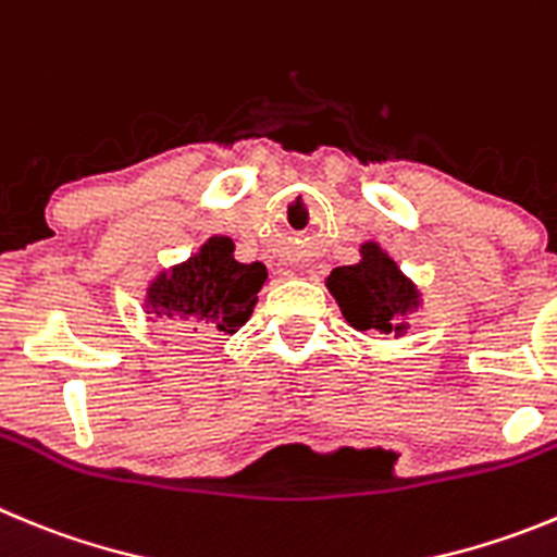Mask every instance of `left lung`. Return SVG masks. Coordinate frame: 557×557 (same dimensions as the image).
<instances>
[{
	"label": "left lung",
	"instance_id": "1",
	"mask_svg": "<svg viewBox=\"0 0 557 557\" xmlns=\"http://www.w3.org/2000/svg\"><path fill=\"white\" fill-rule=\"evenodd\" d=\"M359 253L356 264L331 270L325 287L350 329L403 336L408 331V318L422 309L420 287L379 243L367 239Z\"/></svg>",
	"mask_w": 557,
	"mask_h": 557
}]
</instances>
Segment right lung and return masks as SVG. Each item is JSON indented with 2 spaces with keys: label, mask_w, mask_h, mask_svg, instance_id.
Masks as SVG:
<instances>
[{
  "label": "right lung",
  "mask_w": 557,
  "mask_h": 557,
  "mask_svg": "<svg viewBox=\"0 0 557 557\" xmlns=\"http://www.w3.org/2000/svg\"><path fill=\"white\" fill-rule=\"evenodd\" d=\"M268 282L262 262H237L234 239L212 234L185 262L171 264L151 278L143 309L149 325L182 334H237L257 306Z\"/></svg>",
  "instance_id": "obj_1"
}]
</instances>
